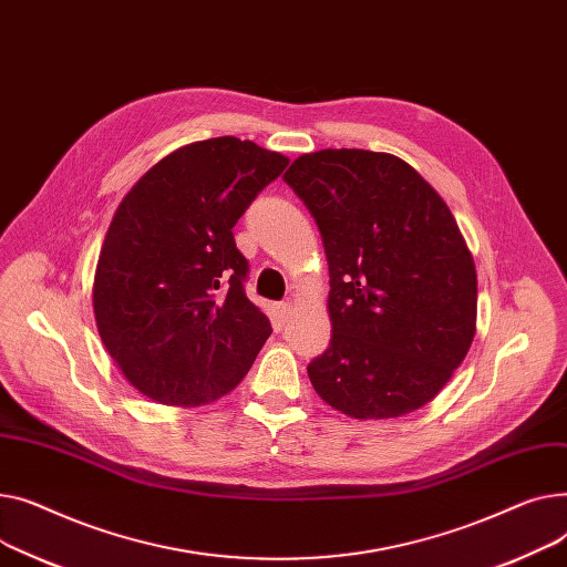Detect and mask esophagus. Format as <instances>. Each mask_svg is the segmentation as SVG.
Segmentation results:
<instances>
[{
  "instance_id": "esophagus-1",
  "label": "esophagus",
  "mask_w": 567,
  "mask_h": 567,
  "mask_svg": "<svg viewBox=\"0 0 567 567\" xmlns=\"http://www.w3.org/2000/svg\"><path fill=\"white\" fill-rule=\"evenodd\" d=\"M290 311H292V305H290V302H281V305H279V313H281V318H288V316H290Z\"/></svg>"
}]
</instances>
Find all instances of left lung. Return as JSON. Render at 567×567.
I'll use <instances>...</instances> for the list:
<instances>
[{"label": "left lung", "mask_w": 567, "mask_h": 567, "mask_svg": "<svg viewBox=\"0 0 567 567\" xmlns=\"http://www.w3.org/2000/svg\"><path fill=\"white\" fill-rule=\"evenodd\" d=\"M284 181L313 215L329 265V348L318 395L354 419H393L435 398L476 334V268L444 204L401 157L327 148Z\"/></svg>", "instance_id": "1"}]
</instances>
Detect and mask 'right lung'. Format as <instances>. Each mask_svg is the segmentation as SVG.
<instances>
[{
	"instance_id": "obj_1",
	"label": "right lung",
	"mask_w": 567,
	"mask_h": 567,
	"mask_svg": "<svg viewBox=\"0 0 567 567\" xmlns=\"http://www.w3.org/2000/svg\"><path fill=\"white\" fill-rule=\"evenodd\" d=\"M288 157L238 137L159 159L110 224L93 313L127 382L162 405H202L236 389L272 324L245 295L249 262L233 226Z\"/></svg>"
}]
</instances>
